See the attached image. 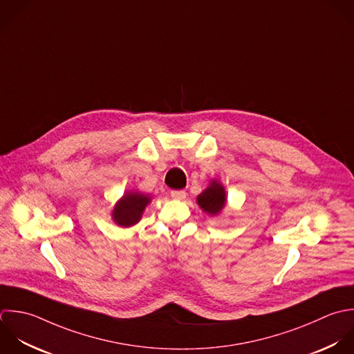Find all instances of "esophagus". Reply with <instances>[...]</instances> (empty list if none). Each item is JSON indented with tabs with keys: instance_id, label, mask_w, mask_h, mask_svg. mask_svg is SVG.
<instances>
[{
	"instance_id": "1",
	"label": "esophagus",
	"mask_w": 354,
	"mask_h": 354,
	"mask_svg": "<svg viewBox=\"0 0 354 354\" xmlns=\"http://www.w3.org/2000/svg\"><path fill=\"white\" fill-rule=\"evenodd\" d=\"M171 197H172L174 200L182 201V200L186 198V192H183V190H172V192H171Z\"/></svg>"
}]
</instances>
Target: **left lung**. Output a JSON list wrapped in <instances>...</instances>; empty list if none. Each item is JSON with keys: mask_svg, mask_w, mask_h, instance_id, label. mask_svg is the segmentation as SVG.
I'll use <instances>...</instances> for the list:
<instances>
[{"mask_svg": "<svg viewBox=\"0 0 354 354\" xmlns=\"http://www.w3.org/2000/svg\"><path fill=\"white\" fill-rule=\"evenodd\" d=\"M196 201L205 214L211 216H218L227 204L225 186L218 179H212L208 187L197 196Z\"/></svg>", "mask_w": 354, "mask_h": 354, "instance_id": "obj_1", "label": "left lung"}]
</instances>
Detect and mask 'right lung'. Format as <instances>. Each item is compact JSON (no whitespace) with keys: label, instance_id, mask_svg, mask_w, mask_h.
Here are the masks:
<instances>
[{"label":"right lung","instance_id":"1","mask_svg":"<svg viewBox=\"0 0 354 354\" xmlns=\"http://www.w3.org/2000/svg\"><path fill=\"white\" fill-rule=\"evenodd\" d=\"M151 203V196L139 190H128L114 204L111 211L113 222L120 227H132L142 219L146 207Z\"/></svg>","mask_w":354,"mask_h":354}]
</instances>
